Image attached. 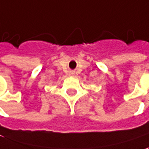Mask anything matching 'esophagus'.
Instances as JSON below:
<instances>
[{
    "label": "esophagus",
    "instance_id": "34e87169",
    "mask_svg": "<svg viewBox=\"0 0 149 149\" xmlns=\"http://www.w3.org/2000/svg\"><path fill=\"white\" fill-rule=\"evenodd\" d=\"M74 75H75V73L74 72H71L69 73V76H70V77H73Z\"/></svg>",
    "mask_w": 149,
    "mask_h": 149
}]
</instances>
